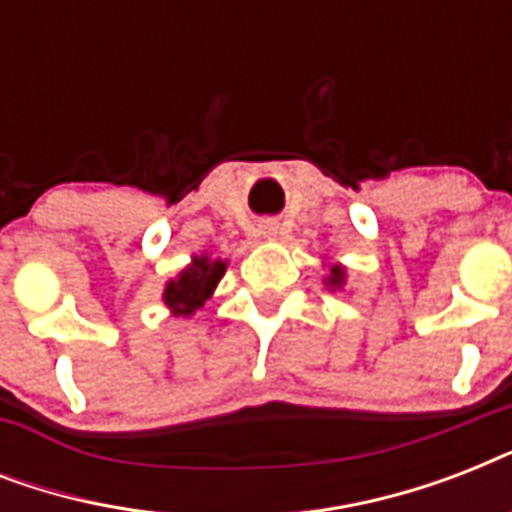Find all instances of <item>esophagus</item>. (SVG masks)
<instances>
[{"label": "esophagus", "mask_w": 512, "mask_h": 512, "mask_svg": "<svg viewBox=\"0 0 512 512\" xmlns=\"http://www.w3.org/2000/svg\"><path fill=\"white\" fill-rule=\"evenodd\" d=\"M279 223H276V220H263V223H260V233H263L265 239H273V236H279Z\"/></svg>", "instance_id": "1"}]
</instances>
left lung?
<instances>
[{
	"label": "left lung",
	"instance_id": "obj_1",
	"mask_svg": "<svg viewBox=\"0 0 512 512\" xmlns=\"http://www.w3.org/2000/svg\"><path fill=\"white\" fill-rule=\"evenodd\" d=\"M345 281H348V268L342 263H329V273L324 276V284H327V289H332V292H340L342 287H345Z\"/></svg>",
	"mask_w": 512,
	"mask_h": 512
}]
</instances>
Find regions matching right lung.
Returning a JSON list of instances; mask_svg holds the SVG:
<instances>
[{
	"instance_id": "right-lung-1",
	"label": "right lung",
	"mask_w": 512,
	"mask_h": 512,
	"mask_svg": "<svg viewBox=\"0 0 512 512\" xmlns=\"http://www.w3.org/2000/svg\"><path fill=\"white\" fill-rule=\"evenodd\" d=\"M225 268H228V260L212 257L209 252L193 255L191 263L185 265L175 279L164 284L162 300L170 308L172 316L191 319L193 313L215 295L217 284L225 276Z\"/></svg>"
}]
</instances>
